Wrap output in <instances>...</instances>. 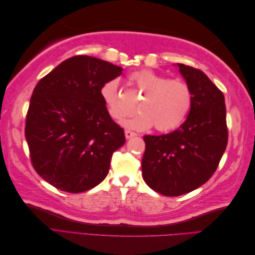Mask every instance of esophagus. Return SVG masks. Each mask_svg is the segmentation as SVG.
Returning <instances> with one entry per match:
<instances>
[{
	"label": "esophagus",
	"mask_w": 255,
	"mask_h": 255,
	"mask_svg": "<svg viewBox=\"0 0 255 255\" xmlns=\"http://www.w3.org/2000/svg\"><path fill=\"white\" fill-rule=\"evenodd\" d=\"M125 134H126V138H127V139H129V138H132V137H134V136L137 135L136 133L132 132V130H128V129L126 130Z\"/></svg>",
	"instance_id": "1"
}]
</instances>
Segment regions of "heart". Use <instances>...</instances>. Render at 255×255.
Wrapping results in <instances>:
<instances>
[{"instance_id": "obj_1", "label": "heart", "mask_w": 255, "mask_h": 255, "mask_svg": "<svg viewBox=\"0 0 255 255\" xmlns=\"http://www.w3.org/2000/svg\"><path fill=\"white\" fill-rule=\"evenodd\" d=\"M136 90L143 95L137 114L123 120V127L142 130L155 126L158 132H168L180 127L191 109L192 94L188 85L180 80L168 79L148 69L128 76ZM100 95L110 116L120 120L128 113L122 104L118 82L110 80L103 84Z\"/></svg>"}]
</instances>
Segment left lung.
I'll use <instances>...</instances> for the list:
<instances>
[{
  "instance_id": "obj_1",
  "label": "left lung",
  "mask_w": 255,
  "mask_h": 255,
  "mask_svg": "<svg viewBox=\"0 0 255 255\" xmlns=\"http://www.w3.org/2000/svg\"><path fill=\"white\" fill-rule=\"evenodd\" d=\"M192 94L187 119L172 133L145 135L144 182L154 191L176 197L211 179L228 144L225 96L201 70L176 64Z\"/></svg>"
}]
</instances>
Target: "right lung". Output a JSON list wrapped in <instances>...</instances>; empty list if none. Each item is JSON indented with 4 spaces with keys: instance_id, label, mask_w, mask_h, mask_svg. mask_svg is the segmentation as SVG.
<instances>
[{
    "instance_id": "add662e5",
    "label": "right lung",
    "mask_w": 255,
    "mask_h": 255,
    "mask_svg": "<svg viewBox=\"0 0 255 255\" xmlns=\"http://www.w3.org/2000/svg\"><path fill=\"white\" fill-rule=\"evenodd\" d=\"M123 69L96 57L68 58L38 82L25 121L36 172L57 189L78 194L109 173L125 130L106 110L100 90Z\"/></svg>"
}]
</instances>
